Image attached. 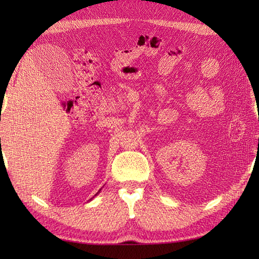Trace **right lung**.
Listing matches in <instances>:
<instances>
[{
  "instance_id": "obj_1",
  "label": "right lung",
  "mask_w": 259,
  "mask_h": 259,
  "mask_svg": "<svg viewBox=\"0 0 259 259\" xmlns=\"http://www.w3.org/2000/svg\"><path fill=\"white\" fill-rule=\"evenodd\" d=\"M99 192H100V190H99V191L97 192V194H98V193H99ZM97 194H96V195H97ZM96 195H95V196H96ZM90 200H91V199H90Z\"/></svg>"
}]
</instances>
